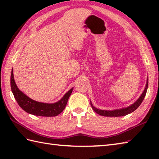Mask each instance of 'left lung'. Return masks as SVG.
<instances>
[{
	"label": "left lung",
	"mask_w": 159,
	"mask_h": 159,
	"mask_svg": "<svg viewBox=\"0 0 159 159\" xmlns=\"http://www.w3.org/2000/svg\"><path fill=\"white\" fill-rule=\"evenodd\" d=\"M148 87V80H147L146 88H145L143 93L141 94V96H140L139 98L133 104H132L131 106L128 107L127 108H124V109H119V110H114V111H104V110H100V109H96V108H95L92 105V103H91V106H92V109L98 114L100 115V116H106V117L124 116H126V115H128L132 112H133V111H135L137 108L139 107L141 102H142V101L143 100L145 96H146Z\"/></svg>",
	"instance_id": "1"
}]
</instances>
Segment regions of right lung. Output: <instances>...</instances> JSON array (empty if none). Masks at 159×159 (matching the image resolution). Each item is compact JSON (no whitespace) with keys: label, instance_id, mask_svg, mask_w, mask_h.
I'll return each instance as SVG.
<instances>
[{"label":"right lung","instance_id":"right-lung-1","mask_svg":"<svg viewBox=\"0 0 159 159\" xmlns=\"http://www.w3.org/2000/svg\"><path fill=\"white\" fill-rule=\"evenodd\" d=\"M11 89L17 102L24 111L34 116L43 117L57 116L61 113L65 109L67 100L73 90V88L71 89L56 103L48 104L37 102L26 96L18 88L13 78V69L11 74Z\"/></svg>","mask_w":159,"mask_h":159}]
</instances>
